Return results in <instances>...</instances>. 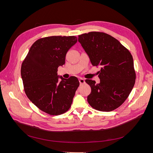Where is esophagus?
I'll use <instances>...</instances> for the list:
<instances>
[{
  "instance_id": "esophagus-1",
  "label": "esophagus",
  "mask_w": 153,
  "mask_h": 153,
  "mask_svg": "<svg viewBox=\"0 0 153 153\" xmlns=\"http://www.w3.org/2000/svg\"><path fill=\"white\" fill-rule=\"evenodd\" d=\"M79 82H80V84H84V83L85 82V80L84 79V78H79Z\"/></svg>"
}]
</instances>
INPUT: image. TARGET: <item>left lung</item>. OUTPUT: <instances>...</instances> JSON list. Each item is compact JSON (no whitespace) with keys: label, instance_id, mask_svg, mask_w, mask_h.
I'll use <instances>...</instances> for the list:
<instances>
[{"label":"left lung","instance_id":"obj_1","mask_svg":"<svg viewBox=\"0 0 153 153\" xmlns=\"http://www.w3.org/2000/svg\"><path fill=\"white\" fill-rule=\"evenodd\" d=\"M78 41L93 66H100V84L86 79L91 87L87 101L92 108L110 112L127 99L135 83L133 57L119 41L104 32H90L78 36Z\"/></svg>","mask_w":153,"mask_h":153}]
</instances>
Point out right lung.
Instances as JSON below:
<instances>
[{"label": "right lung", "instance_id": "add662e5", "mask_svg": "<svg viewBox=\"0 0 153 153\" xmlns=\"http://www.w3.org/2000/svg\"><path fill=\"white\" fill-rule=\"evenodd\" d=\"M76 42V36L39 39L31 46L22 62L21 76L25 94L45 113L58 115L71 107L79 81L75 76L68 79L59 76L57 69L65 64L66 53Z\"/></svg>", "mask_w": 153, "mask_h": 153}]
</instances>
